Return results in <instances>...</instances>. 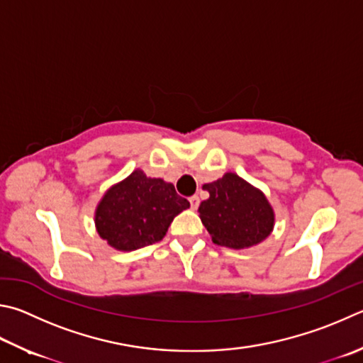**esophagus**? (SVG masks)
<instances>
[{
    "instance_id": "esophagus-1",
    "label": "esophagus",
    "mask_w": 363,
    "mask_h": 363,
    "mask_svg": "<svg viewBox=\"0 0 363 363\" xmlns=\"http://www.w3.org/2000/svg\"><path fill=\"white\" fill-rule=\"evenodd\" d=\"M189 201H190V208H192V209H196V208H199V204H200V199H199V196H196V195L190 196Z\"/></svg>"
}]
</instances>
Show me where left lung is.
<instances>
[{
    "label": "left lung",
    "mask_w": 363,
    "mask_h": 363,
    "mask_svg": "<svg viewBox=\"0 0 363 363\" xmlns=\"http://www.w3.org/2000/svg\"><path fill=\"white\" fill-rule=\"evenodd\" d=\"M209 199L201 201L199 213L214 245L245 249L259 245L272 233L273 208L260 190L238 174L227 173L204 184Z\"/></svg>",
    "instance_id": "obj_1"
}]
</instances>
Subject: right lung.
I'll list each match as a JSON object with an SVG mask.
<instances>
[{
  "instance_id": "1",
  "label": "right lung",
  "mask_w": 363,
  "mask_h": 363,
  "mask_svg": "<svg viewBox=\"0 0 363 363\" xmlns=\"http://www.w3.org/2000/svg\"><path fill=\"white\" fill-rule=\"evenodd\" d=\"M190 203L174 186L136 169L104 194L96 208L98 235L118 250H135L160 241L174 217Z\"/></svg>"
}]
</instances>
